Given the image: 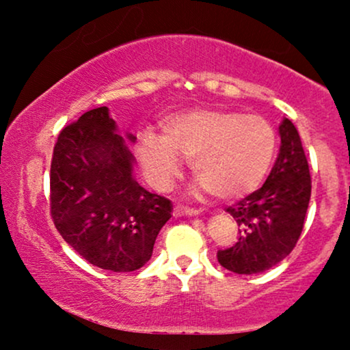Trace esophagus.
<instances>
[{
    "label": "esophagus",
    "mask_w": 350,
    "mask_h": 350,
    "mask_svg": "<svg viewBox=\"0 0 350 350\" xmlns=\"http://www.w3.org/2000/svg\"><path fill=\"white\" fill-rule=\"evenodd\" d=\"M199 211L196 208H189V207H183V206H176L174 211H172V215L174 217H183V215H198Z\"/></svg>",
    "instance_id": "34e87169"
}]
</instances>
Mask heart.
Listing matches in <instances>:
<instances>
[{"label": "heart", "mask_w": 350, "mask_h": 350, "mask_svg": "<svg viewBox=\"0 0 350 350\" xmlns=\"http://www.w3.org/2000/svg\"><path fill=\"white\" fill-rule=\"evenodd\" d=\"M161 136L143 131L138 158L156 187L178 178L183 158L202 186L219 199H235L258 187L276 152L275 128L256 115L222 108H194L164 116Z\"/></svg>", "instance_id": "obj_1"}]
</instances>
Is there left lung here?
I'll return each mask as SVG.
<instances>
[{"label": "left lung", "instance_id": "left-lung-1", "mask_svg": "<svg viewBox=\"0 0 350 350\" xmlns=\"http://www.w3.org/2000/svg\"><path fill=\"white\" fill-rule=\"evenodd\" d=\"M281 146L270 176L258 191L239 200L227 212L239 224V242L217 252V260L239 275L270 270L290 255L304 227L311 176L296 126L283 118Z\"/></svg>", "mask_w": 350, "mask_h": 350}]
</instances>
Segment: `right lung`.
Masks as SVG:
<instances>
[{
  "label": "right lung",
  "mask_w": 350,
  "mask_h": 350,
  "mask_svg": "<svg viewBox=\"0 0 350 350\" xmlns=\"http://www.w3.org/2000/svg\"><path fill=\"white\" fill-rule=\"evenodd\" d=\"M126 138L135 143V136ZM135 156L107 107L59 133L51 163V215L62 239L88 263L135 271L152 255L171 219V200L136 183Z\"/></svg>",
  "instance_id": "add662e5"
}]
</instances>
